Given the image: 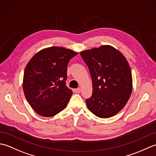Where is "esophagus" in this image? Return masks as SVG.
Masks as SVG:
<instances>
[{"mask_svg":"<svg viewBox=\"0 0 156 156\" xmlns=\"http://www.w3.org/2000/svg\"><path fill=\"white\" fill-rule=\"evenodd\" d=\"M74 92H76V93H80V92H81V90L80 88H76V89H74Z\"/></svg>","mask_w":156,"mask_h":156,"instance_id":"esophagus-1","label":"esophagus"}]
</instances>
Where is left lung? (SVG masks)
I'll list each match as a JSON object with an SVG mask.
<instances>
[{"instance_id":"1","label":"left lung","mask_w":156,"mask_h":156,"mask_svg":"<svg viewBox=\"0 0 156 156\" xmlns=\"http://www.w3.org/2000/svg\"><path fill=\"white\" fill-rule=\"evenodd\" d=\"M92 81L88 108L100 118L117 114L127 104L133 89L130 66L121 53L111 45L80 52Z\"/></svg>"}]
</instances>
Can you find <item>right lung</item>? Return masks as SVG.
Returning a JSON list of instances; mask_svg holds the SVG:
<instances>
[{"label": "right lung", "instance_id": "right-lung-1", "mask_svg": "<svg viewBox=\"0 0 156 156\" xmlns=\"http://www.w3.org/2000/svg\"><path fill=\"white\" fill-rule=\"evenodd\" d=\"M77 52L50 47L35 54L26 66L23 89L33 109L42 117H53L67 107L72 91L66 86L67 66Z\"/></svg>", "mask_w": 156, "mask_h": 156}]
</instances>
